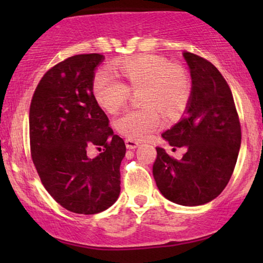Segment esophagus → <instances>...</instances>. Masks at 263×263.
<instances>
[{"label":"esophagus","mask_w":263,"mask_h":263,"mask_svg":"<svg viewBox=\"0 0 263 263\" xmlns=\"http://www.w3.org/2000/svg\"><path fill=\"white\" fill-rule=\"evenodd\" d=\"M125 146H127V148H129V149H134L139 146V142L135 141V140L127 139L125 140Z\"/></svg>","instance_id":"obj_1"}]
</instances>
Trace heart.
I'll return each mask as SVG.
<instances>
[{
  "label": "heart",
  "instance_id": "1",
  "mask_svg": "<svg viewBox=\"0 0 263 263\" xmlns=\"http://www.w3.org/2000/svg\"><path fill=\"white\" fill-rule=\"evenodd\" d=\"M112 69L122 78L115 80L98 73L93 81V96L99 106L116 114L125 106L130 92H140L141 109L128 111L115 121V128L130 140H145L163 125L158 110L175 118L184 111L192 93V81L184 68L170 66L166 59L156 55H138L118 60Z\"/></svg>",
  "mask_w": 263,
  "mask_h": 263
}]
</instances>
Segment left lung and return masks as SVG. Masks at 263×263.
<instances>
[{"label": "left lung", "instance_id": "1", "mask_svg": "<svg viewBox=\"0 0 263 263\" xmlns=\"http://www.w3.org/2000/svg\"><path fill=\"white\" fill-rule=\"evenodd\" d=\"M192 75L186 116L164 133L174 147H186L181 160L157 147L153 176L172 202L200 206L215 199L231 178L242 130L232 92L220 71L203 57L183 53Z\"/></svg>", "mask_w": 263, "mask_h": 263}]
</instances>
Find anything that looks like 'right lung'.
<instances>
[{
	"instance_id": "add662e5",
	"label": "right lung",
	"mask_w": 263,
	"mask_h": 263,
	"mask_svg": "<svg viewBox=\"0 0 263 263\" xmlns=\"http://www.w3.org/2000/svg\"><path fill=\"white\" fill-rule=\"evenodd\" d=\"M100 53L68 57L46 71L30 105V148L39 178L52 199L78 214H96L121 192L123 139L93 96ZM91 148L102 152L93 160Z\"/></svg>"
}]
</instances>
